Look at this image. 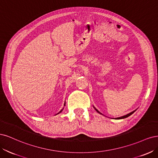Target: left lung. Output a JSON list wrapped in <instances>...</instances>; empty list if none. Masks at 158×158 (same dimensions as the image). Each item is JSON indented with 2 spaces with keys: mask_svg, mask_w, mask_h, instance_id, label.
<instances>
[{
  "mask_svg": "<svg viewBox=\"0 0 158 158\" xmlns=\"http://www.w3.org/2000/svg\"><path fill=\"white\" fill-rule=\"evenodd\" d=\"M94 108L95 109V110H96V111H97L98 113H99V114H102L100 112V111H98L97 109H96V108H95V107H94ZM136 110H134V111H131V112H130V113H129V114H126V115H123V116L119 117V118H115V119H124V118H128L129 116H130L131 115L133 114L135 112V111Z\"/></svg>",
  "mask_w": 158,
  "mask_h": 158,
  "instance_id": "left-lung-1",
  "label": "left lung"
}]
</instances>
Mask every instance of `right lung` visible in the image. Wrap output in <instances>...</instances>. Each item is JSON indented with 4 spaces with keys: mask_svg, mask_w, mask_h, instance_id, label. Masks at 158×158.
Instances as JSON below:
<instances>
[{
    "mask_svg": "<svg viewBox=\"0 0 158 158\" xmlns=\"http://www.w3.org/2000/svg\"><path fill=\"white\" fill-rule=\"evenodd\" d=\"M65 106V103H64V106ZM64 110V108H63V109H62V110H61L60 111H59V112L57 114H60V113H61V112H62V110ZM57 114H56V115H57Z\"/></svg>",
    "mask_w": 158,
    "mask_h": 158,
    "instance_id": "1",
    "label": "right lung"
}]
</instances>
